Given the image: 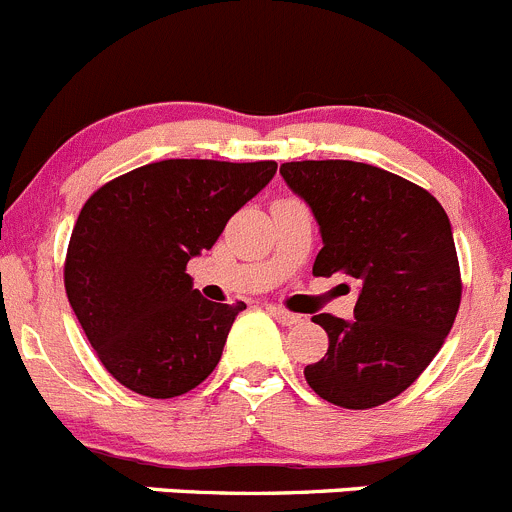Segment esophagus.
Here are the masks:
<instances>
[{
    "mask_svg": "<svg viewBox=\"0 0 512 512\" xmlns=\"http://www.w3.org/2000/svg\"><path fill=\"white\" fill-rule=\"evenodd\" d=\"M270 313H272V318H275L278 323H283V326H295V323L303 321L300 315L290 313V310H285V308H278V305H270Z\"/></svg>",
    "mask_w": 512,
    "mask_h": 512,
    "instance_id": "esophagus-1",
    "label": "esophagus"
}]
</instances>
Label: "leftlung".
Instances as JSON below:
<instances>
[{
	"mask_svg": "<svg viewBox=\"0 0 512 512\" xmlns=\"http://www.w3.org/2000/svg\"><path fill=\"white\" fill-rule=\"evenodd\" d=\"M280 174L321 227L313 275L358 285L351 321L313 315L328 351L305 381L343 409L386 404L432 364L460 310L447 212L422 186L358 161H288Z\"/></svg>",
	"mask_w": 512,
	"mask_h": 512,
	"instance_id": "1",
	"label": "left lung"
}]
</instances>
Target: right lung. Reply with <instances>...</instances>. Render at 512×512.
Masks as SVG:
<instances>
[{
    "instance_id": "right-lung-1",
    "label": "right lung",
    "mask_w": 512,
    "mask_h": 512,
    "mask_svg": "<svg viewBox=\"0 0 512 512\" xmlns=\"http://www.w3.org/2000/svg\"><path fill=\"white\" fill-rule=\"evenodd\" d=\"M275 161L166 159L90 194L70 234L65 293L108 374L151 399L202 384L247 305L212 303L186 262L275 176Z\"/></svg>"
}]
</instances>
